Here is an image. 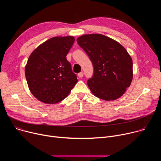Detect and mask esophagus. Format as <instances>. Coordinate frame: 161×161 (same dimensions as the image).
Masks as SVG:
<instances>
[{
  "instance_id": "34e87169",
  "label": "esophagus",
  "mask_w": 161,
  "mask_h": 161,
  "mask_svg": "<svg viewBox=\"0 0 161 161\" xmlns=\"http://www.w3.org/2000/svg\"><path fill=\"white\" fill-rule=\"evenodd\" d=\"M83 76V72H81L80 73H78V77L79 78H82Z\"/></svg>"
}]
</instances>
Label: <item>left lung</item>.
I'll list each match as a JSON object with an SVG mask.
<instances>
[{"label": "left lung", "mask_w": 161, "mask_h": 161, "mask_svg": "<svg viewBox=\"0 0 161 161\" xmlns=\"http://www.w3.org/2000/svg\"><path fill=\"white\" fill-rule=\"evenodd\" d=\"M76 41L94 66L93 76L87 81L92 93L105 101L121 97L133 77L132 60L125 48L100 34H85Z\"/></svg>", "instance_id": "obj_1"}]
</instances>
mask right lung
<instances>
[{
	"instance_id": "right-lung-1",
	"label": "right lung",
	"mask_w": 161,
	"mask_h": 161,
	"mask_svg": "<svg viewBox=\"0 0 161 161\" xmlns=\"http://www.w3.org/2000/svg\"><path fill=\"white\" fill-rule=\"evenodd\" d=\"M73 36L54 37L40 44L29 57L25 69L30 91L39 101L55 104L64 100L78 81L66 56Z\"/></svg>"
}]
</instances>
